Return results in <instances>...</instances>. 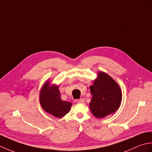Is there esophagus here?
Segmentation results:
<instances>
[{
	"label": "esophagus",
	"instance_id": "esophagus-1",
	"mask_svg": "<svg viewBox=\"0 0 152 152\" xmlns=\"http://www.w3.org/2000/svg\"><path fill=\"white\" fill-rule=\"evenodd\" d=\"M75 102L77 103H83L84 102V99H76L75 100Z\"/></svg>",
	"mask_w": 152,
	"mask_h": 152
}]
</instances>
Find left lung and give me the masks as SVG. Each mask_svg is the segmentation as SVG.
<instances>
[{
  "label": "left lung",
  "instance_id": "obj_1",
  "mask_svg": "<svg viewBox=\"0 0 152 152\" xmlns=\"http://www.w3.org/2000/svg\"><path fill=\"white\" fill-rule=\"evenodd\" d=\"M90 90L93 95L90 110L96 118H104L117 110L121 101V89L109 75L99 72Z\"/></svg>",
  "mask_w": 152,
  "mask_h": 152
}]
</instances>
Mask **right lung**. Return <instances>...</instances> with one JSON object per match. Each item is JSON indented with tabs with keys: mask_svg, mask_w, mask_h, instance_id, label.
<instances>
[{
	"mask_svg": "<svg viewBox=\"0 0 152 152\" xmlns=\"http://www.w3.org/2000/svg\"><path fill=\"white\" fill-rule=\"evenodd\" d=\"M40 101L45 111L59 118L69 113L72 106V103L61 99L58 86H50L49 82H46L41 90Z\"/></svg>",
	"mask_w": 152,
	"mask_h": 152,
	"instance_id": "1",
	"label": "right lung"
}]
</instances>
